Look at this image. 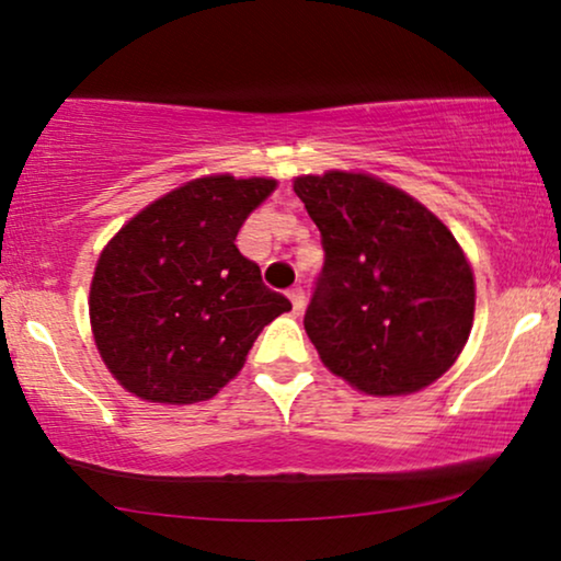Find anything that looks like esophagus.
I'll use <instances>...</instances> for the list:
<instances>
[{
  "label": "esophagus",
  "instance_id": "obj_1",
  "mask_svg": "<svg viewBox=\"0 0 561 561\" xmlns=\"http://www.w3.org/2000/svg\"><path fill=\"white\" fill-rule=\"evenodd\" d=\"M287 295H289V300H293L295 313H300V310L305 308V289L302 287H293Z\"/></svg>",
  "mask_w": 561,
  "mask_h": 561
}]
</instances>
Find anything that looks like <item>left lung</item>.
<instances>
[{"mask_svg": "<svg viewBox=\"0 0 561 561\" xmlns=\"http://www.w3.org/2000/svg\"><path fill=\"white\" fill-rule=\"evenodd\" d=\"M295 194L321 230L305 331L323 365L373 396L437 380L473 323V274L450 230L370 175H302Z\"/></svg>", "mask_w": 561, "mask_h": 561, "instance_id": "1", "label": "left lung"}]
</instances>
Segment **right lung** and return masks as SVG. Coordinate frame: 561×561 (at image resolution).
Listing matches in <instances>:
<instances>
[{"label":"right lung","mask_w":561,"mask_h":561,"mask_svg":"<svg viewBox=\"0 0 561 561\" xmlns=\"http://www.w3.org/2000/svg\"><path fill=\"white\" fill-rule=\"evenodd\" d=\"M272 179L209 175L141 209L105 245L90 287L98 352L126 391L207 401L243 367L264 325L293 310L238 251Z\"/></svg>","instance_id":"obj_1"}]
</instances>
